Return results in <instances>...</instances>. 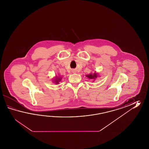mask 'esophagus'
Instances as JSON below:
<instances>
[{
    "mask_svg": "<svg viewBox=\"0 0 149 149\" xmlns=\"http://www.w3.org/2000/svg\"><path fill=\"white\" fill-rule=\"evenodd\" d=\"M73 73H76V72H75V71H73Z\"/></svg>",
    "mask_w": 149,
    "mask_h": 149,
    "instance_id": "34e87169",
    "label": "esophagus"
}]
</instances>
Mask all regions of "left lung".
Segmentation results:
<instances>
[{"label":"left lung","mask_w":149,"mask_h":149,"mask_svg":"<svg viewBox=\"0 0 149 149\" xmlns=\"http://www.w3.org/2000/svg\"><path fill=\"white\" fill-rule=\"evenodd\" d=\"M86 77L89 78V79H96L97 77V74L96 73H93V74H92V73H91V74H89L88 75H86ZM93 81H94V80H93Z\"/></svg>","instance_id":"8db88e82"}]
</instances>
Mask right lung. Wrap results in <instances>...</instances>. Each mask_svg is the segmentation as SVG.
<instances>
[{"instance_id": "add662e5", "label": "right lung", "mask_w": 149, "mask_h": 149, "mask_svg": "<svg viewBox=\"0 0 149 149\" xmlns=\"http://www.w3.org/2000/svg\"><path fill=\"white\" fill-rule=\"evenodd\" d=\"M61 80V77H56L55 78V80H54V82L55 83V84H58V82L60 81Z\"/></svg>"}]
</instances>
